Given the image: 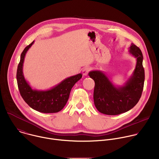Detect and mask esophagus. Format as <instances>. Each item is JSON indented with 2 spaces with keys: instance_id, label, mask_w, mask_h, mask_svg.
<instances>
[{
  "instance_id": "obj_1",
  "label": "esophagus",
  "mask_w": 159,
  "mask_h": 159,
  "mask_svg": "<svg viewBox=\"0 0 159 159\" xmlns=\"http://www.w3.org/2000/svg\"><path fill=\"white\" fill-rule=\"evenodd\" d=\"M90 70V68L89 66H85L82 70V73L84 75H87L89 72Z\"/></svg>"
}]
</instances>
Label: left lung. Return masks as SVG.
Segmentation results:
<instances>
[{"label": "left lung", "mask_w": 159, "mask_h": 159, "mask_svg": "<svg viewBox=\"0 0 159 159\" xmlns=\"http://www.w3.org/2000/svg\"><path fill=\"white\" fill-rule=\"evenodd\" d=\"M128 52L136 58L137 63L132 74L123 85H115L101 70L89 72V77L95 82V106L102 114L117 115L127 112L138 103L141 98L145 81L143 55L140 49L133 43L131 44Z\"/></svg>", "instance_id": "8db88e82"}]
</instances>
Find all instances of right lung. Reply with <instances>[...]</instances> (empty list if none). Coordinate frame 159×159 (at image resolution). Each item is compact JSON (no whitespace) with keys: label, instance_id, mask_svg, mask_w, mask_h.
<instances>
[{"label":"right lung","instance_id":"right-lung-1","mask_svg":"<svg viewBox=\"0 0 159 159\" xmlns=\"http://www.w3.org/2000/svg\"><path fill=\"white\" fill-rule=\"evenodd\" d=\"M27 46L20 55L17 70V82L20 96L33 109L43 113H53L61 111L69 98L71 89L82 77V74L66 78L58 84L47 90L33 89L26 81L23 74L25 55L34 43Z\"/></svg>","mask_w":159,"mask_h":159}]
</instances>
